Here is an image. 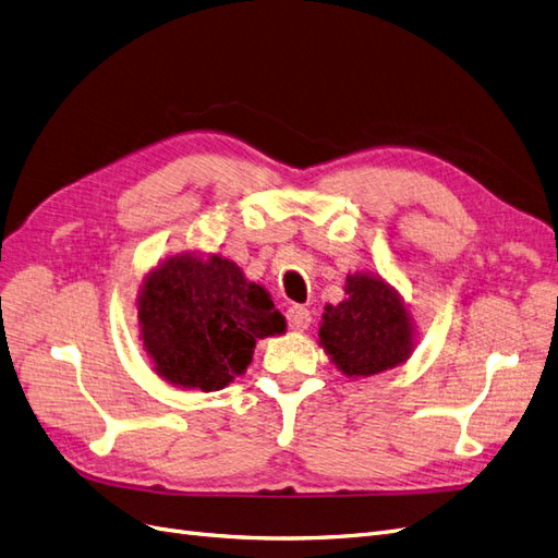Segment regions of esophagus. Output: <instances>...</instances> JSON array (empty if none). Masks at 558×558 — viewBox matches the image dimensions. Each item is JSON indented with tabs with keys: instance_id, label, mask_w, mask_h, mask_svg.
Wrapping results in <instances>:
<instances>
[{
	"instance_id": "esophagus-1",
	"label": "esophagus",
	"mask_w": 558,
	"mask_h": 558,
	"mask_svg": "<svg viewBox=\"0 0 558 558\" xmlns=\"http://www.w3.org/2000/svg\"><path fill=\"white\" fill-rule=\"evenodd\" d=\"M286 320H289L291 330L302 332L312 326V312L302 305H293V307H289V312H286Z\"/></svg>"
}]
</instances>
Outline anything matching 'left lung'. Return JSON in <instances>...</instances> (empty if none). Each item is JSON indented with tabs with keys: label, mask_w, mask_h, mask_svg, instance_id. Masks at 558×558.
Here are the masks:
<instances>
[{
	"label": "left lung",
	"mask_w": 558,
	"mask_h": 558,
	"mask_svg": "<svg viewBox=\"0 0 558 558\" xmlns=\"http://www.w3.org/2000/svg\"><path fill=\"white\" fill-rule=\"evenodd\" d=\"M347 298L326 305L318 344L347 377H373L408 361L414 351V320L400 293L381 277H347Z\"/></svg>",
	"instance_id": "left-lung-1"
}]
</instances>
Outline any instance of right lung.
<instances>
[{"label": "right lung", "instance_id": "right-lung-1", "mask_svg": "<svg viewBox=\"0 0 558 558\" xmlns=\"http://www.w3.org/2000/svg\"><path fill=\"white\" fill-rule=\"evenodd\" d=\"M137 310L156 373L205 393L246 373L256 340L286 330V318L263 286L221 256L167 258L146 275Z\"/></svg>", "mask_w": 558, "mask_h": 558}]
</instances>
